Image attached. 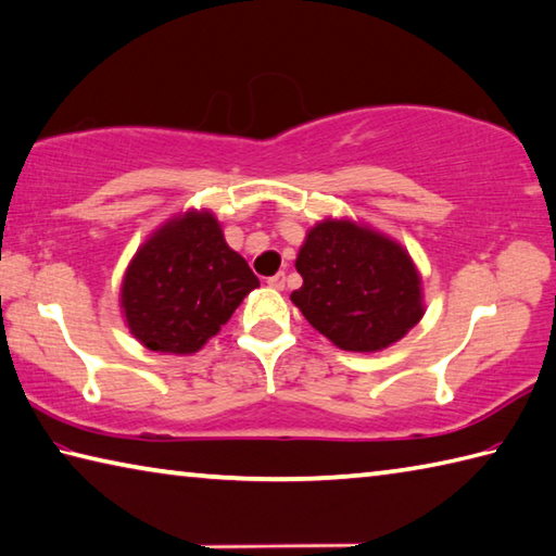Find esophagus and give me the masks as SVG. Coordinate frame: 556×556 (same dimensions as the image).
Instances as JSON below:
<instances>
[{
	"label": "esophagus",
	"mask_w": 556,
	"mask_h": 556,
	"mask_svg": "<svg viewBox=\"0 0 556 556\" xmlns=\"http://www.w3.org/2000/svg\"><path fill=\"white\" fill-rule=\"evenodd\" d=\"M267 285H269L271 289L281 291V289H285V285H287V277L281 275V271H279V275H275V277H269V279H267Z\"/></svg>",
	"instance_id": "34e87169"
}]
</instances>
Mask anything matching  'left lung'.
Listing matches in <instances>:
<instances>
[{
  "label": "left lung",
  "mask_w": 556,
  "mask_h": 556,
  "mask_svg": "<svg viewBox=\"0 0 556 556\" xmlns=\"http://www.w3.org/2000/svg\"><path fill=\"white\" fill-rule=\"evenodd\" d=\"M296 308L332 345L377 352L422 318L420 275L396 240L355 220H320L296 257Z\"/></svg>",
  "instance_id": "8db88e82"
}]
</instances>
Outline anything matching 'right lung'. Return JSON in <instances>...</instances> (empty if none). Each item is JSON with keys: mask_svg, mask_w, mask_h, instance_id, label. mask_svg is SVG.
<instances>
[{"mask_svg": "<svg viewBox=\"0 0 556 556\" xmlns=\"http://www.w3.org/2000/svg\"><path fill=\"white\" fill-rule=\"evenodd\" d=\"M260 279L208 211H187L150 236L126 269L121 308L153 352L191 355L226 326Z\"/></svg>", "mask_w": 556, "mask_h": 556, "instance_id": "obj_1", "label": "right lung"}]
</instances>
